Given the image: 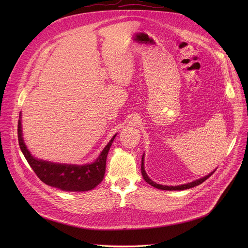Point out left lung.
<instances>
[{
    "label": "left lung",
    "instance_id": "obj_1",
    "mask_svg": "<svg viewBox=\"0 0 248 248\" xmlns=\"http://www.w3.org/2000/svg\"><path fill=\"white\" fill-rule=\"evenodd\" d=\"M215 170H216V169H215L213 171H211L210 173H208V174H206L205 176H203V178H200V179H198V180H195V181H193V182H191V183L185 184V185H181V186H163V185H159V184L154 183V182L149 178L148 174L146 173V170H145V168H144V154H143V156H142V160H141V173H142V176H143L144 181H145L146 183H148L150 186H154V187H156V188H158V189H162V190H185V189H189V188L194 187V186H199L200 184H202L203 182H205L208 178H210V176L215 172Z\"/></svg>",
    "mask_w": 248,
    "mask_h": 248
}]
</instances>
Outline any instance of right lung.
I'll use <instances>...</instances> for the list:
<instances>
[{
    "instance_id": "add662e5",
    "label": "right lung",
    "mask_w": 248,
    "mask_h": 248,
    "mask_svg": "<svg viewBox=\"0 0 248 248\" xmlns=\"http://www.w3.org/2000/svg\"><path fill=\"white\" fill-rule=\"evenodd\" d=\"M17 136L22 154L34 172L44 184L62 191H88L95 188L104 179L106 160L117 133L94 162L84 165L54 163L32 156L23 140L21 114L17 124Z\"/></svg>"
}]
</instances>
